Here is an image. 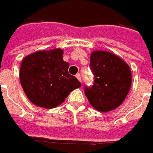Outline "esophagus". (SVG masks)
Segmentation results:
<instances>
[{"label": "esophagus", "mask_w": 153, "mask_h": 153, "mask_svg": "<svg viewBox=\"0 0 153 153\" xmlns=\"http://www.w3.org/2000/svg\"><path fill=\"white\" fill-rule=\"evenodd\" d=\"M76 78H77V79H78V80L80 81L81 82H82V77H81V75L79 74V73L76 75Z\"/></svg>", "instance_id": "esophagus-1"}]
</instances>
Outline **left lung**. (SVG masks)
I'll return each instance as SVG.
<instances>
[{
	"label": "left lung",
	"mask_w": 153,
	"mask_h": 153,
	"mask_svg": "<svg viewBox=\"0 0 153 153\" xmlns=\"http://www.w3.org/2000/svg\"><path fill=\"white\" fill-rule=\"evenodd\" d=\"M90 70L94 75L93 85H84L88 102L101 112L118 108L127 96L132 75L129 66L116 55L102 51H93Z\"/></svg>",
	"instance_id": "8db88e82"
}]
</instances>
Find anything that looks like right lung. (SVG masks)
<instances>
[{
  "label": "right lung",
  "instance_id": "obj_1",
  "mask_svg": "<svg viewBox=\"0 0 153 153\" xmlns=\"http://www.w3.org/2000/svg\"><path fill=\"white\" fill-rule=\"evenodd\" d=\"M69 63L63 60V51H37L21 63L19 80L27 98L45 108H53L63 102L81 82L69 74Z\"/></svg>",
  "mask_w": 153,
  "mask_h": 153
}]
</instances>
